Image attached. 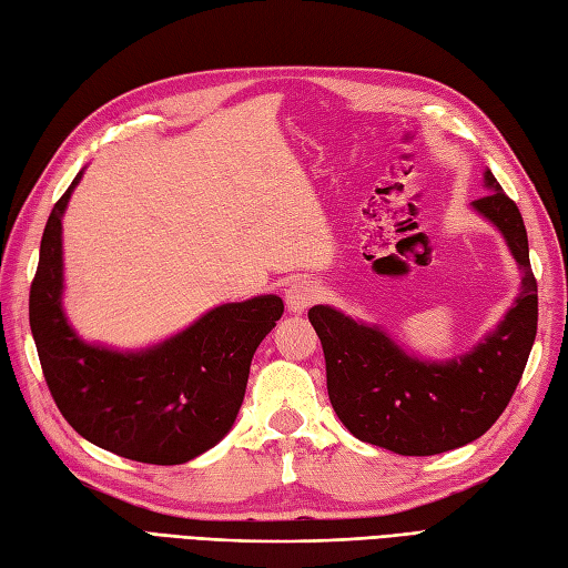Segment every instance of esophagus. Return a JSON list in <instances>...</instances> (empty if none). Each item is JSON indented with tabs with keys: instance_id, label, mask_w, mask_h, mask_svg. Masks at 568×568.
<instances>
[{
	"instance_id": "obj_1",
	"label": "esophagus",
	"mask_w": 568,
	"mask_h": 568,
	"mask_svg": "<svg viewBox=\"0 0 568 568\" xmlns=\"http://www.w3.org/2000/svg\"><path fill=\"white\" fill-rule=\"evenodd\" d=\"M316 297H318V287L312 281H295L285 290V307L287 312L302 314L312 307Z\"/></svg>"
}]
</instances>
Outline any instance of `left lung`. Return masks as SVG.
I'll return each mask as SVG.
<instances>
[{
    "label": "left lung",
    "mask_w": 568,
    "mask_h": 568,
    "mask_svg": "<svg viewBox=\"0 0 568 568\" xmlns=\"http://www.w3.org/2000/svg\"><path fill=\"white\" fill-rule=\"evenodd\" d=\"M487 192L470 206L501 232L520 271V293L468 353L423 359L388 333L328 304L310 310L326 357L333 410L359 442L400 456H434L479 439L511 400L537 333V283L516 203L485 170Z\"/></svg>",
    "instance_id": "obj_1"
}]
</instances>
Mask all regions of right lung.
Segmentation results:
<instances>
[{
  "mask_svg": "<svg viewBox=\"0 0 568 568\" xmlns=\"http://www.w3.org/2000/svg\"><path fill=\"white\" fill-rule=\"evenodd\" d=\"M83 170L54 203L31 285V331L42 374L67 423L122 458L180 465L232 429L252 357L283 316L278 295L227 302L141 351L83 341L62 307V217Z\"/></svg>",
  "mask_w": 568,
  "mask_h": 568,
  "instance_id": "1",
  "label": "right lung"
}]
</instances>
